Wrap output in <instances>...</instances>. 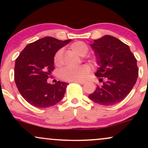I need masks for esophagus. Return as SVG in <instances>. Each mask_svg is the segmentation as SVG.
I'll return each mask as SVG.
<instances>
[{"mask_svg": "<svg viewBox=\"0 0 148 148\" xmlns=\"http://www.w3.org/2000/svg\"><path fill=\"white\" fill-rule=\"evenodd\" d=\"M72 82L79 83V84H86V81H72Z\"/></svg>", "mask_w": 148, "mask_h": 148, "instance_id": "1", "label": "esophagus"}]
</instances>
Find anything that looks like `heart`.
Instances as JSON below:
<instances>
[{
	"mask_svg": "<svg viewBox=\"0 0 148 148\" xmlns=\"http://www.w3.org/2000/svg\"><path fill=\"white\" fill-rule=\"evenodd\" d=\"M73 51L79 56H85L88 51V45L83 42H76L72 43L70 46ZM90 61L92 63H95V60L92 58ZM53 63L58 67L62 64V51H58L53 57ZM91 68L88 64H81L77 67L70 68L66 67L61 70L60 72V79L67 81H81L84 80L87 75L90 72Z\"/></svg>",
	"mask_w": 148,
	"mask_h": 148,
	"instance_id": "obj_1",
	"label": "heart"
}]
</instances>
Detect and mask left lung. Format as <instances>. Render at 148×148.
I'll return each instance as SVG.
<instances>
[{
  "label": "left lung",
  "mask_w": 148,
  "mask_h": 148,
  "mask_svg": "<svg viewBox=\"0 0 148 148\" xmlns=\"http://www.w3.org/2000/svg\"><path fill=\"white\" fill-rule=\"evenodd\" d=\"M90 46L100 67L95 75L103 81L88 97L94 102L111 106L120 102L128 95L138 76L137 60L130 47L116 37L104 35Z\"/></svg>",
  "instance_id": "1"
}]
</instances>
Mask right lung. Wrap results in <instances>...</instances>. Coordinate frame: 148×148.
<instances>
[{
    "instance_id": "1",
    "label": "right lung",
    "mask_w": 148,
    "mask_h": 148,
    "mask_svg": "<svg viewBox=\"0 0 148 148\" xmlns=\"http://www.w3.org/2000/svg\"><path fill=\"white\" fill-rule=\"evenodd\" d=\"M70 40L45 37L25 47L15 61L14 81L18 90L32 106L43 108L53 106L63 97L67 83H47L54 69L53 57Z\"/></svg>"
}]
</instances>
